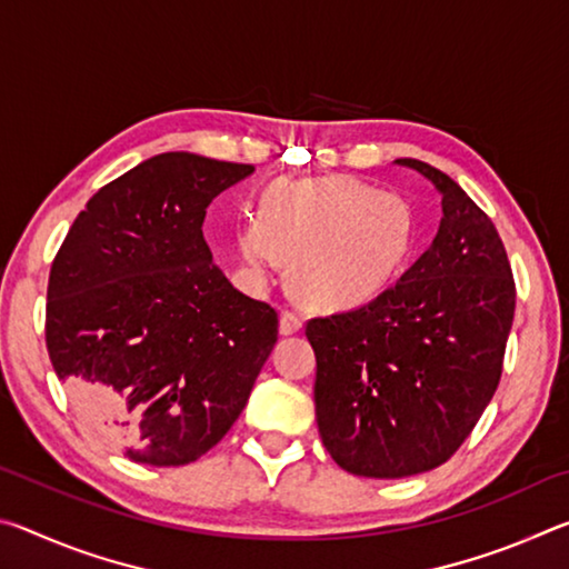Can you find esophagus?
Returning <instances> with one entry per match:
<instances>
[{"label": "esophagus", "instance_id": "34e87169", "mask_svg": "<svg viewBox=\"0 0 569 569\" xmlns=\"http://www.w3.org/2000/svg\"><path fill=\"white\" fill-rule=\"evenodd\" d=\"M303 326V319L298 316L296 311H283L281 313V323H278V331H281V336H293L301 331Z\"/></svg>", "mask_w": 569, "mask_h": 569}]
</instances>
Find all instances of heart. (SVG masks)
I'll return each instance as SVG.
<instances>
[{
	"label": "heart",
	"mask_w": 569,
	"mask_h": 569,
	"mask_svg": "<svg viewBox=\"0 0 569 569\" xmlns=\"http://www.w3.org/2000/svg\"><path fill=\"white\" fill-rule=\"evenodd\" d=\"M417 223L407 200L351 176L276 180L261 218L238 220L233 248L246 271L268 281L293 261L298 293L343 311L373 301L409 266Z\"/></svg>",
	"instance_id": "1"
}]
</instances>
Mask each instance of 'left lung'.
<instances>
[{
  "instance_id": "1",
  "label": "left lung",
  "mask_w": 569,
  "mask_h": 569,
  "mask_svg": "<svg viewBox=\"0 0 569 569\" xmlns=\"http://www.w3.org/2000/svg\"><path fill=\"white\" fill-rule=\"evenodd\" d=\"M441 196L431 246L371 303L306 323L323 447L356 477L401 479L455 455L492 401L515 278L497 228L429 162L399 158Z\"/></svg>"
}]
</instances>
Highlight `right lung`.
<instances>
[{"label": "right lung", "instance_id": "1", "mask_svg": "<svg viewBox=\"0 0 569 569\" xmlns=\"http://www.w3.org/2000/svg\"><path fill=\"white\" fill-rule=\"evenodd\" d=\"M253 166L162 152L74 218L47 286V351L90 429L182 467L228 435L278 341V313L230 286L206 208Z\"/></svg>", "mask_w": 569, "mask_h": 569}]
</instances>
